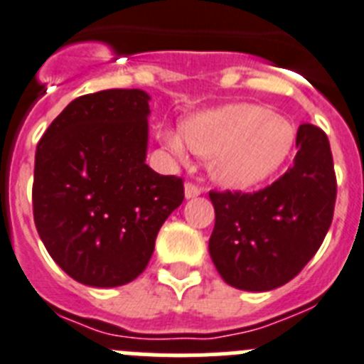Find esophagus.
<instances>
[{
  "instance_id": "1",
  "label": "esophagus",
  "mask_w": 364,
  "mask_h": 364,
  "mask_svg": "<svg viewBox=\"0 0 364 364\" xmlns=\"http://www.w3.org/2000/svg\"><path fill=\"white\" fill-rule=\"evenodd\" d=\"M201 193H203V188L196 186L193 183H186V185H185V198L186 199L198 198V196H201Z\"/></svg>"
}]
</instances>
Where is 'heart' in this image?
<instances>
[{
	"label": "heart",
	"instance_id": "obj_1",
	"mask_svg": "<svg viewBox=\"0 0 364 364\" xmlns=\"http://www.w3.org/2000/svg\"><path fill=\"white\" fill-rule=\"evenodd\" d=\"M158 138L179 159H186L188 147L210 158V176L220 186L247 190L284 166L296 144V129L262 105L228 104L192 114L181 131L161 129Z\"/></svg>",
	"mask_w": 364,
	"mask_h": 364
}]
</instances>
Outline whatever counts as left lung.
I'll return each instance as SVG.
<instances>
[{
    "label": "left lung",
    "instance_id": "obj_1",
    "mask_svg": "<svg viewBox=\"0 0 364 364\" xmlns=\"http://www.w3.org/2000/svg\"><path fill=\"white\" fill-rule=\"evenodd\" d=\"M296 147L293 166L260 192H210V257L235 289L264 293L293 280L331 228L336 174L327 134L301 124Z\"/></svg>",
    "mask_w": 364,
    "mask_h": 364
}]
</instances>
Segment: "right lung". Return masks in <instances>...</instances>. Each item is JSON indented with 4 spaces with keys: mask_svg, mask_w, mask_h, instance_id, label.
<instances>
[{
    "mask_svg": "<svg viewBox=\"0 0 364 364\" xmlns=\"http://www.w3.org/2000/svg\"><path fill=\"white\" fill-rule=\"evenodd\" d=\"M149 100L144 90L75 98L37 145V233L57 266L90 287L144 273L159 228L185 198L181 179L145 163Z\"/></svg>",
    "mask_w": 364,
    "mask_h": 364,
    "instance_id": "add662e5",
    "label": "right lung"
}]
</instances>
